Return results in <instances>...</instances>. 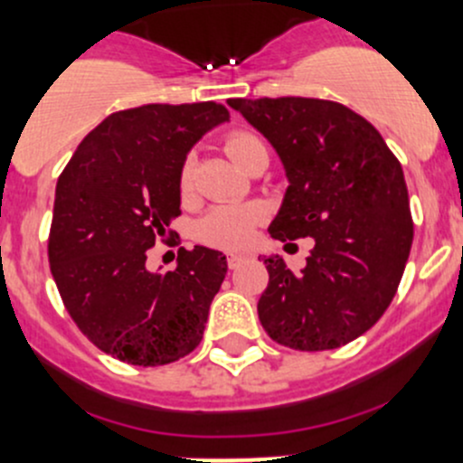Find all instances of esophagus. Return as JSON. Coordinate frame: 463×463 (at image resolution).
<instances>
[{
  "mask_svg": "<svg viewBox=\"0 0 463 463\" xmlns=\"http://www.w3.org/2000/svg\"><path fill=\"white\" fill-rule=\"evenodd\" d=\"M246 260H249V255L231 253V255H228V266H231V269H237V266H240L241 261H246Z\"/></svg>",
  "mask_w": 463,
  "mask_h": 463,
  "instance_id": "1",
  "label": "esophagus"
}]
</instances>
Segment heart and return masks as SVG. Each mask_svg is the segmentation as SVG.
<instances>
[{"label":"heart","instance_id":"obj_1","mask_svg":"<svg viewBox=\"0 0 463 463\" xmlns=\"http://www.w3.org/2000/svg\"><path fill=\"white\" fill-rule=\"evenodd\" d=\"M260 143L258 138L250 134H232L226 141V152L232 161L240 165L241 156L250 145ZM193 165L194 158L190 154L181 165V185H188L193 179ZM261 208L255 203H226L217 205L210 210L208 214L199 222L197 235L199 240L210 246H219V249H241L250 241L255 228L261 222Z\"/></svg>","mask_w":463,"mask_h":463}]
</instances>
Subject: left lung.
<instances>
[{"label": "left lung", "instance_id": "8db88e82", "mask_svg": "<svg viewBox=\"0 0 463 463\" xmlns=\"http://www.w3.org/2000/svg\"><path fill=\"white\" fill-rule=\"evenodd\" d=\"M282 161L288 188L270 222L273 240L314 237L300 273L264 260L258 302L275 343L322 352L352 343L385 314L412 246L403 170L372 123L318 98H231Z\"/></svg>", "mask_w": 463, "mask_h": 463}]
</instances>
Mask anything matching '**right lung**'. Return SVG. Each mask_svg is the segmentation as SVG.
I'll use <instances>...</instances> for the list:
<instances>
[{
    "instance_id": "1",
    "label": "right lung",
    "mask_w": 463,
    "mask_h": 463,
    "mask_svg": "<svg viewBox=\"0 0 463 463\" xmlns=\"http://www.w3.org/2000/svg\"><path fill=\"white\" fill-rule=\"evenodd\" d=\"M228 120L217 102L116 111L87 134L60 175L51 273L82 334L118 361L167 365L202 343L226 255L181 249L167 273H152L145 260L181 213L185 156Z\"/></svg>"
}]
</instances>
